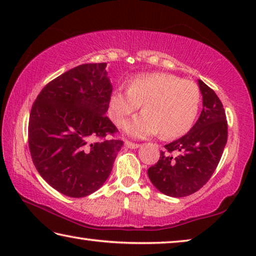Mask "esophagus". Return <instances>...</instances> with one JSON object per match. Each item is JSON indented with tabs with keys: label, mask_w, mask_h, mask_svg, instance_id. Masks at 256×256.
<instances>
[{
	"label": "esophagus",
	"mask_w": 256,
	"mask_h": 256,
	"mask_svg": "<svg viewBox=\"0 0 256 256\" xmlns=\"http://www.w3.org/2000/svg\"><path fill=\"white\" fill-rule=\"evenodd\" d=\"M124 144H125V146H128V148H130V149H136V148H138V146H140V144H134V142H131L128 140H125Z\"/></svg>",
	"instance_id": "esophagus-1"
}]
</instances>
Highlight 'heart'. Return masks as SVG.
I'll use <instances>...</instances> for the list:
<instances>
[{
    "instance_id": "heart-1",
    "label": "heart",
    "mask_w": 256,
    "mask_h": 256,
    "mask_svg": "<svg viewBox=\"0 0 256 256\" xmlns=\"http://www.w3.org/2000/svg\"><path fill=\"white\" fill-rule=\"evenodd\" d=\"M201 94L196 82L170 73L138 76L128 89H115L110 98L108 112L112 122L123 126L130 115L144 104V112L125 125L134 138H146L160 132L162 138H176L193 126Z\"/></svg>"
}]
</instances>
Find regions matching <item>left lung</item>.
<instances>
[{
	"instance_id": "left-lung-1",
	"label": "left lung",
	"mask_w": 256,
	"mask_h": 256,
	"mask_svg": "<svg viewBox=\"0 0 256 256\" xmlns=\"http://www.w3.org/2000/svg\"><path fill=\"white\" fill-rule=\"evenodd\" d=\"M203 110L190 131L160 151L158 162L148 170L156 188L172 198L196 193L211 178L228 138L222 102L204 82L198 80Z\"/></svg>"
}]
</instances>
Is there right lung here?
Segmentation results:
<instances>
[{"label":"right lung","mask_w":256,"mask_h":256,"mask_svg":"<svg viewBox=\"0 0 256 256\" xmlns=\"http://www.w3.org/2000/svg\"><path fill=\"white\" fill-rule=\"evenodd\" d=\"M106 63L82 64L48 82L30 110L28 144L40 176L64 196L84 198L110 176L123 141L105 115L112 86Z\"/></svg>","instance_id":"obj_1"}]
</instances>
